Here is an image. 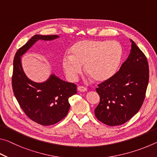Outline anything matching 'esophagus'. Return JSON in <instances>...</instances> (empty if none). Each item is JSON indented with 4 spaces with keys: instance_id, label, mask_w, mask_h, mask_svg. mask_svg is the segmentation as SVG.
<instances>
[{
    "instance_id": "34e87169",
    "label": "esophagus",
    "mask_w": 157,
    "mask_h": 157,
    "mask_svg": "<svg viewBox=\"0 0 157 157\" xmlns=\"http://www.w3.org/2000/svg\"><path fill=\"white\" fill-rule=\"evenodd\" d=\"M78 90L79 91H81V92H85L87 91V89L86 88V87L84 86H79L78 87Z\"/></svg>"
}]
</instances>
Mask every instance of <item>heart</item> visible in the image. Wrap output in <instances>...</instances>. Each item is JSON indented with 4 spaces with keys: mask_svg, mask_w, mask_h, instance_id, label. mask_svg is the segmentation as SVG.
<instances>
[{
    "mask_svg": "<svg viewBox=\"0 0 157 157\" xmlns=\"http://www.w3.org/2000/svg\"><path fill=\"white\" fill-rule=\"evenodd\" d=\"M69 55L62 57L67 78L76 80L84 65V71L96 82H103L116 73L123 57V48L116 41L82 40L71 47Z\"/></svg>",
    "mask_w": 157,
    "mask_h": 157,
    "instance_id": "b5f03b06",
    "label": "heart"
}]
</instances>
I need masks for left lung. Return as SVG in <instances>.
I'll list each match as a JSON object with an SVG mask.
<instances>
[{"mask_svg":"<svg viewBox=\"0 0 157 157\" xmlns=\"http://www.w3.org/2000/svg\"><path fill=\"white\" fill-rule=\"evenodd\" d=\"M118 72L98 85L100 103L95 117L109 126L121 125L130 120L141 107L149 82L148 62L136 44Z\"/></svg>","mask_w":157,"mask_h":157,"instance_id":"8db88e82","label":"left lung"}]
</instances>
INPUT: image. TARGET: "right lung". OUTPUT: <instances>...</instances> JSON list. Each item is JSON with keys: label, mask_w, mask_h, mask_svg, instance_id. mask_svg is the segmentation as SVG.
Listing matches in <instances>:
<instances>
[{"label": "right lung", "mask_w": 157, "mask_h": 157, "mask_svg": "<svg viewBox=\"0 0 157 157\" xmlns=\"http://www.w3.org/2000/svg\"><path fill=\"white\" fill-rule=\"evenodd\" d=\"M58 35L36 34L16 52L13 63L12 89L21 108L29 118L41 125H51L66 117L70 109L68 98L77 94L76 84L52 74L46 82L30 80L23 70L21 57L38 40L52 41Z\"/></svg>", "instance_id": "right-lung-1"}]
</instances>
